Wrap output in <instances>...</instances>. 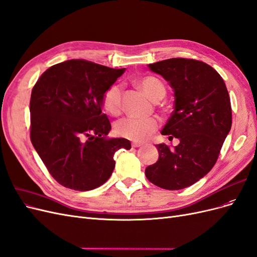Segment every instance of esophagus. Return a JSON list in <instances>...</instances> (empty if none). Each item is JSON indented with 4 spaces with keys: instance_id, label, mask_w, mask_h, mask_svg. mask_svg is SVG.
Returning a JSON list of instances; mask_svg holds the SVG:
<instances>
[{
    "instance_id": "obj_1",
    "label": "esophagus",
    "mask_w": 257,
    "mask_h": 257,
    "mask_svg": "<svg viewBox=\"0 0 257 257\" xmlns=\"http://www.w3.org/2000/svg\"><path fill=\"white\" fill-rule=\"evenodd\" d=\"M142 146H143L142 143H138V142L132 143V147H135V148H137V147H142Z\"/></svg>"
}]
</instances>
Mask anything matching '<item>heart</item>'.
I'll list each match as a JSON object with an SVG mask.
<instances>
[{
	"mask_svg": "<svg viewBox=\"0 0 257 257\" xmlns=\"http://www.w3.org/2000/svg\"><path fill=\"white\" fill-rule=\"evenodd\" d=\"M140 88L150 96L154 101H159L165 96V87L162 82L153 76H146L137 81ZM101 103L104 110L113 115L118 116L122 112V93L121 87L117 84H112L107 87L102 96ZM161 120L157 116L147 118H123L116 122L115 132L118 137L125 138L135 142L141 143L150 140L155 132L159 129Z\"/></svg>",
	"mask_w": 257,
	"mask_h": 257,
	"instance_id": "1",
	"label": "heart"
}]
</instances>
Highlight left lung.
<instances>
[{
  "instance_id": "8db88e82",
  "label": "left lung",
  "mask_w": 257,
  "mask_h": 257,
  "mask_svg": "<svg viewBox=\"0 0 257 257\" xmlns=\"http://www.w3.org/2000/svg\"><path fill=\"white\" fill-rule=\"evenodd\" d=\"M170 82L175 106L161 134L180 142L156 145L159 159L145 175L154 185L180 190L195 184L216 164L231 127L226 85L211 66L193 59H169L148 65Z\"/></svg>"
}]
</instances>
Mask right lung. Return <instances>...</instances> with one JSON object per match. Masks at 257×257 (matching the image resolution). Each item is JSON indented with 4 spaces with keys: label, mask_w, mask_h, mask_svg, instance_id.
<instances>
[{
    "label": "right lung",
    "mask_w": 257,
    "mask_h": 257,
    "mask_svg": "<svg viewBox=\"0 0 257 257\" xmlns=\"http://www.w3.org/2000/svg\"><path fill=\"white\" fill-rule=\"evenodd\" d=\"M125 71L86 60L48 68L32 89L31 142L52 177L65 188L88 191L110 178L114 154L126 139H106L111 122L101 110L104 90Z\"/></svg>",
    "instance_id": "obj_1"
}]
</instances>
